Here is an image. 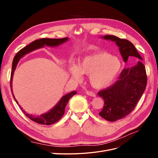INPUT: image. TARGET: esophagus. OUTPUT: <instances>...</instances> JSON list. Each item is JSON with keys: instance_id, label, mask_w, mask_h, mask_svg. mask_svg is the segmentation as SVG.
I'll return each mask as SVG.
<instances>
[{"instance_id": "34e87169", "label": "esophagus", "mask_w": 158, "mask_h": 158, "mask_svg": "<svg viewBox=\"0 0 158 158\" xmlns=\"http://www.w3.org/2000/svg\"><path fill=\"white\" fill-rule=\"evenodd\" d=\"M86 94L88 95H89V96L95 97V94L94 92H91V91H87V92H86Z\"/></svg>"}]
</instances>
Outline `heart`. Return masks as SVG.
<instances>
[{"label":"heart","mask_w":158,"mask_h":158,"mask_svg":"<svg viewBox=\"0 0 158 158\" xmlns=\"http://www.w3.org/2000/svg\"><path fill=\"white\" fill-rule=\"evenodd\" d=\"M122 67L117 56L106 52L99 51L85 56L78 65L71 63L69 73L74 79L80 80L82 74H89L92 86L96 89L106 88L117 78Z\"/></svg>","instance_id":"obj_1"}]
</instances>
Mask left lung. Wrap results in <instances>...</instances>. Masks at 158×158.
Listing matches in <instances>:
<instances>
[{
  "mask_svg": "<svg viewBox=\"0 0 158 158\" xmlns=\"http://www.w3.org/2000/svg\"><path fill=\"white\" fill-rule=\"evenodd\" d=\"M102 37L116 43L125 63L128 59L138 60L136 64L122 70L115 83L98 92L104 100L103 108L99 114L113 122L125 117L135 109L146 89L147 75L144 65L139 61L142 57L131 41L111 35Z\"/></svg>",
  "mask_w": 158,
  "mask_h": 158,
  "instance_id": "1",
  "label": "left lung"
}]
</instances>
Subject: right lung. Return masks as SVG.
<instances>
[{"label":"right lung","mask_w":158,"mask_h":158,"mask_svg":"<svg viewBox=\"0 0 158 158\" xmlns=\"http://www.w3.org/2000/svg\"><path fill=\"white\" fill-rule=\"evenodd\" d=\"M69 38L68 37H64V38H61V39H49V38H41L40 40H36L34 41L31 43L30 44L26 46V47H23L20 51L17 52V54L14 56L12 62V72H11V76H10V87H11V91L13 97L15 99L16 102L17 104H18L16 99H15V97L12 93V81L13 78V74L14 73V70H15L16 66L18 63L19 60L22 58V56H24L26 54L28 53L33 50H35L37 49L41 48V47H44L45 45L47 46H50V47H56L63 44V43L68 41ZM76 94V91H73V92H71L70 93H69L66 94L65 95L61 98V99L59 102L56 106L51 109L49 111L45 114H42L40 116L34 117L33 116L32 114H27L22 108L20 107V105L19 106L20 107L21 109L22 110V112L25 114V115L27 116L31 121H34L38 124H40V125H52L58 121H59L61 118V117L63 116L65 111V107L67 105L69 99L73 96L74 95Z\"/></svg>","instance_id":"add662e5"}]
</instances>
